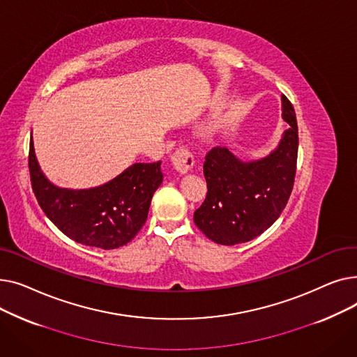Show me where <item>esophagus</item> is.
<instances>
[{
	"label": "esophagus",
	"instance_id": "obj_1",
	"mask_svg": "<svg viewBox=\"0 0 357 357\" xmlns=\"http://www.w3.org/2000/svg\"><path fill=\"white\" fill-rule=\"evenodd\" d=\"M171 162L181 175L188 174L195 163L192 153L188 149H183V147H179L176 152L171 156Z\"/></svg>",
	"mask_w": 357,
	"mask_h": 357
}]
</instances>
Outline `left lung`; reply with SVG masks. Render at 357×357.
<instances>
[{
	"instance_id": "obj_1",
	"label": "left lung",
	"mask_w": 357,
	"mask_h": 357,
	"mask_svg": "<svg viewBox=\"0 0 357 357\" xmlns=\"http://www.w3.org/2000/svg\"><path fill=\"white\" fill-rule=\"evenodd\" d=\"M280 102L289 127L268 156L241 160L231 149L215 147L205 158L208 192L194 213V222L218 245L234 246L260 236L289 199L296 171L298 126L288 98L282 96Z\"/></svg>"
}]
</instances>
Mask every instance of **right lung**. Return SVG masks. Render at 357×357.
<instances>
[{
  "instance_id": "add662e5",
  "label": "right lung",
  "mask_w": 357,
  "mask_h": 357,
  "mask_svg": "<svg viewBox=\"0 0 357 357\" xmlns=\"http://www.w3.org/2000/svg\"><path fill=\"white\" fill-rule=\"evenodd\" d=\"M29 167L33 192L47 218L69 238L104 250L121 248L139 233L163 181L160 162L133 163L93 188H62L43 174L33 136Z\"/></svg>"
}]
</instances>
